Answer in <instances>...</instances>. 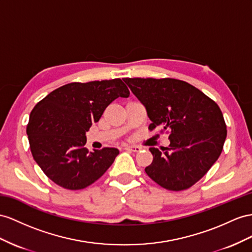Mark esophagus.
<instances>
[{
  "label": "esophagus",
  "mask_w": 252,
  "mask_h": 252,
  "mask_svg": "<svg viewBox=\"0 0 252 252\" xmlns=\"http://www.w3.org/2000/svg\"><path fill=\"white\" fill-rule=\"evenodd\" d=\"M125 149L127 151H131V152H139L141 148L138 146H126Z\"/></svg>",
  "instance_id": "obj_1"
}]
</instances>
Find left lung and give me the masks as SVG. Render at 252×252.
I'll use <instances>...</instances> for the list:
<instances>
[{"instance_id":"8db88e82","label":"left lung","mask_w":252,"mask_h":252,"mask_svg":"<svg viewBox=\"0 0 252 252\" xmlns=\"http://www.w3.org/2000/svg\"><path fill=\"white\" fill-rule=\"evenodd\" d=\"M146 107L149 130H169L170 145L151 147L152 163L145 171L169 190H183L198 182L222 151L227 126L220 108L190 84L175 79H124Z\"/></svg>"}]
</instances>
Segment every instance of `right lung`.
I'll return each mask as SVG.
<instances>
[{
	"label": "right lung",
	"mask_w": 252,
	"mask_h": 252,
	"mask_svg": "<svg viewBox=\"0 0 252 252\" xmlns=\"http://www.w3.org/2000/svg\"><path fill=\"white\" fill-rule=\"evenodd\" d=\"M130 95L120 79L70 83L50 93L31 112L27 127L33 158L46 176L67 189L95 182L114 163L119 150L88 152L86 132L117 98Z\"/></svg>",
	"instance_id": "add662e5"
}]
</instances>
